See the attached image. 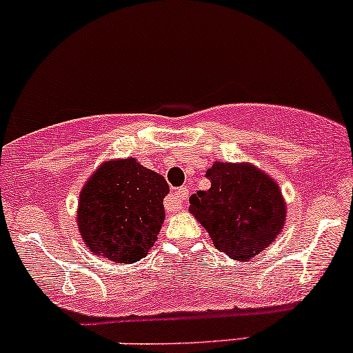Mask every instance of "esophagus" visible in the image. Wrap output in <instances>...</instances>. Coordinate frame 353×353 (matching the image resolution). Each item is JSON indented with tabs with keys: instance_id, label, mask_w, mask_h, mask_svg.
Here are the masks:
<instances>
[{
	"instance_id": "34e87169",
	"label": "esophagus",
	"mask_w": 353,
	"mask_h": 353,
	"mask_svg": "<svg viewBox=\"0 0 353 353\" xmlns=\"http://www.w3.org/2000/svg\"><path fill=\"white\" fill-rule=\"evenodd\" d=\"M188 194H190L188 188H179V190L174 191V193L169 196V199L165 201L167 210H170V212H181V210H183L184 201H186Z\"/></svg>"
}]
</instances>
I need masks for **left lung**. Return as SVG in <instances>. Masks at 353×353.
<instances>
[{"label":"left lung","instance_id":"8db88e82","mask_svg":"<svg viewBox=\"0 0 353 353\" xmlns=\"http://www.w3.org/2000/svg\"><path fill=\"white\" fill-rule=\"evenodd\" d=\"M212 186L190 198V212L234 261H251L282 232L287 203L279 183L251 162H213Z\"/></svg>","mask_w":353,"mask_h":353}]
</instances>
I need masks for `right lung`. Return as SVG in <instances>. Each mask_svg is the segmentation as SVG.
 <instances>
[{"instance_id":"add662e5","label":"right lung","mask_w":353,"mask_h":353,"mask_svg":"<svg viewBox=\"0 0 353 353\" xmlns=\"http://www.w3.org/2000/svg\"><path fill=\"white\" fill-rule=\"evenodd\" d=\"M167 194L163 176L134 157L102 162L78 198L77 225L85 248L114 263L140 261L162 229Z\"/></svg>"}]
</instances>
